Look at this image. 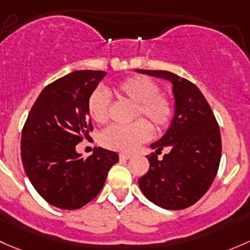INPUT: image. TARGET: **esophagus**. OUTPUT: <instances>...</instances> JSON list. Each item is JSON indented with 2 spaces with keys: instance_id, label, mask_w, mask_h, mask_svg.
<instances>
[{
  "instance_id": "obj_1",
  "label": "esophagus",
  "mask_w": 250,
  "mask_h": 250,
  "mask_svg": "<svg viewBox=\"0 0 250 250\" xmlns=\"http://www.w3.org/2000/svg\"><path fill=\"white\" fill-rule=\"evenodd\" d=\"M133 157V154H130V153H120V158L121 159H130Z\"/></svg>"
}]
</instances>
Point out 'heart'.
<instances>
[{"mask_svg":"<svg viewBox=\"0 0 250 250\" xmlns=\"http://www.w3.org/2000/svg\"><path fill=\"white\" fill-rule=\"evenodd\" d=\"M158 83L152 79L135 75L120 81L112 93L120 101L134 104L133 120L145 117L156 130H163L171 123L175 106L169 97L159 93ZM92 121L103 125L109 118L110 101L102 90L93 91L87 101ZM152 128L145 120H136L129 125H111L101 134L102 145L110 149L129 152L148 140Z\"/></svg>","mask_w":250,"mask_h":250,"instance_id":"heart-1","label":"heart"}]
</instances>
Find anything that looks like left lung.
Returning a JSON list of instances; mask_svg holds the SVG:
<instances>
[{
    "mask_svg": "<svg viewBox=\"0 0 250 250\" xmlns=\"http://www.w3.org/2000/svg\"><path fill=\"white\" fill-rule=\"evenodd\" d=\"M141 74L169 80L175 114L167 132L151 145L149 169L139 178L144 195L165 209H183L205 195L217 175L222 156L220 130L213 111L193 83L167 70L136 69ZM164 146L170 152L159 161Z\"/></svg>",
    "mask_w": 250,
    "mask_h": 250,
    "instance_id": "left-lung-1",
    "label": "left lung"
}]
</instances>
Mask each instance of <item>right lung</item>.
<instances>
[{
  "instance_id": "right-lung-1",
  "label": "right lung",
  "mask_w": 250,
  "mask_h": 250,
  "mask_svg": "<svg viewBox=\"0 0 250 250\" xmlns=\"http://www.w3.org/2000/svg\"><path fill=\"white\" fill-rule=\"evenodd\" d=\"M102 70H75L41 92L21 135V160L39 195L62 209H77L93 200L104 187L116 152L94 147L86 159L75 146L93 129L87 101Z\"/></svg>"
}]
</instances>
